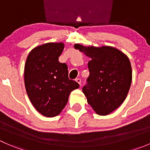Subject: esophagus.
<instances>
[{
  "mask_svg": "<svg viewBox=\"0 0 150 150\" xmlns=\"http://www.w3.org/2000/svg\"><path fill=\"white\" fill-rule=\"evenodd\" d=\"M75 81H76L78 83L81 85V78H76V79H75Z\"/></svg>",
  "mask_w": 150,
  "mask_h": 150,
  "instance_id": "1",
  "label": "esophagus"
}]
</instances>
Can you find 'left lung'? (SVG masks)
Returning a JSON list of instances; mask_svg holds the SVG:
<instances>
[{
    "label": "left lung",
    "mask_w": 150,
    "mask_h": 150,
    "mask_svg": "<svg viewBox=\"0 0 150 150\" xmlns=\"http://www.w3.org/2000/svg\"><path fill=\"white\" fill-rule=\"evenodd\" d=\"M74 47L91 58L88 64L90 75L83 88L88 103L98 115H109L121 105L130 89L132 69L129 59L111 46Z\"/></svg>",
    "instance_id": "1"
}]
</instances>
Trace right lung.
Instances as JSON below:
<instances>
[{
    "label": "right lung",
    "instance_id": "obj_1",
    "mask_svg": "<svg viewBox=\"0 0 150 150\" xmlns=\"http://www.w3.org/2000/svg\"><path fill=\"white\" fill-rule=\"evenodd\" d=\"M64 43H48L33 48L25 66V85L30 102L38 112L55 117L64 108L71 91L79 84L68 78L67 66L59 57Z\"/></svg>",
    "mask_w": 150,
    "mask_h": 150
}]
</instances>
